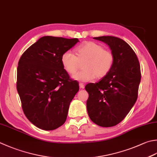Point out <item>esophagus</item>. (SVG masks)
<instances>
[{
  "mask_svg": "<svg viewBox=\"0 0 157 157\" xmlns=\"http://www.w3.org/2000/svg\"><path fill=\"white\" fill-rule=\"evenodd\" d=\"M79 88H82V89L84 88V84H83V83H79Z\"/></svg>",
  "mask_w": 157,
  "mask_h": 157,
  "instance_id": "1",
  "label": "esophagus"
}]
</instances>
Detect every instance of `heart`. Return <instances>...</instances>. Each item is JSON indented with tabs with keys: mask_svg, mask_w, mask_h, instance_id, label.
I'll return each mask as SVG.
<instances>
[{
	"mask_svg": "<svg viewBox=\"0 0 157 157\" xmlns=\"http://www.w3.org/2000/svg\"><path fill=\"white\" fill-rule=\"evenodd\" d=\"M76 56L71 51L64 52L61 56L64 69L69 74L77 70L79 63L84 61L81 72L75 74L72 78L75 80L86 82L101 78L108 74L114 63V54L112 51L104 49L102 45L93 41L82 44L75 50Z\"/></svg>",
	"mask_w": 157,
	"mask_h": 157,
	"instance_id": "1",
	"label": "heart"
}]
</instances>
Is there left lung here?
Listing matches in <instances>:
<instances>
[{"label": "left lung", "instance_id": "left-lung-1", "mask_svg": "<svg viewBox=\"0 0 157 157\" xmlns=\"http://www.w3.org/2000/svg\"><path fill=\"white\" fill-rule=\"evenodd\" d=\"M94 39L109 45L114 54V63L99 82L85 86L89 94L87 111L94 123L103 127H113L126 117L136 102L141 81L140 63L124 40L112 36Z\"/></svg>", "mask_w": 157, "mask_h": 157}]
</instances>
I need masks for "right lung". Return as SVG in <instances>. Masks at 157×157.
<instances>
[{
	"label": "right lung",
	"instance_id": "1",
	"mask_svg": "<svg viewBox=\"0 0 157 157\" xmlns=\"http://www.w3.org/2000/svg\"><path fill=\"white\" fill-rule=\"evenodd\" d=\"M79 41L45 36L24 52L18 62L17 90L24 114L41 129L54 130L66 121L79 84L64 69L61 56Z\"/></svg>",
	"mask_w": 157,
	"mask_h": 157
}]
</instances>
